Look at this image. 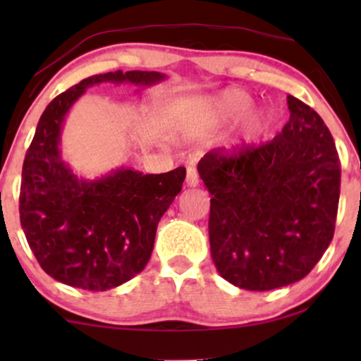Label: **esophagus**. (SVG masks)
Instances as JSON below:
<instances>
[{
	"label": "esophagus",
	"mask_w": 361,
	"mask_h": 361,
	"mask_svg": "<svg viewBox=\"0 0 361 361\" xmlns=\"http://www.w3.org/2000/svg\"><path fill=\"white\" fill-rule=\"evenodd\" d=\"M185 184L189 185V187H197V185H199V176H197V171L194 169V167H189V169H187Z\"/></svg>",
	"instance_id": "esophagus-1"
}]
</instances>
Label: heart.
I'll return each instance as SVG.
<instances>
[{
    "label": "heart",
    "instance_id": "1",
    "mask_svg": "<svg viewBox=\"0 0 361 361\" xmlns=\"http://www.w3.org/2000/svg\"><path fill=\"white\" fill-rule=\"evenodd\" d=\"M255 98L241 88H226L216 93L204 105L205 115L214 123H230L241 118L238 145H250L259 140L271 128L273 118L266 108H253Z\"/></svg>",
    "mask_w": 361,
    "mask_h": 361
}]
</instances>
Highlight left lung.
<instances>
[{
  "label": "left lung",
  "mask_w": 361,
  "mask_h": 361,
  "mask_svg": "<svg viewBox=\"0 0 361 361\" xmlns=\"http://www.w3.org/2000/svg\"><path fill=\"white\" fill-rule=\"evenodd\" d=\"M289 121L268 145L200 159L210 192L215 268L246 290H271L307 276L334 238L340 162L317 113L289 95Z\"/></svg>",
  "instance_id": "obj_1"
}]
</instances>
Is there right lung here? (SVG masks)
Instances as JSON below:
<instances>
[{"instance_id":"1","label":"right lung","mask_w":361,"mask_h":361,"mask_svg":"<svg viewBox=\"0 0 361 361\" xmlns=\"http://www.w3.org/2000/svg\"><path fill=\"white\" fill-rule=\"evenodd\" d=\"M161 72H108L88 77L54 98L37 123L23 164L19 215L29 248L59 283L87 290L118 288L151 258L156 230L185 179L184 167L142 174L116 167L95 179L78 177L62 157V128L87 88L113 83L136 95L166 80Z\"/></svg>"}]
</instances>
